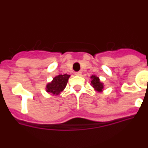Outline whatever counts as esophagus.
I'll return each instance as SVG.
<instances>
[{
  "mask_svg": "<svg viewBox=\"0 0 148 148\" xmlns=\"http://www.w3.org/2000/svg\"><path fill=\"white\" fill-rule=\"evenodd\" d=\"M82 72L81 71H78V72H76V73H75V75H82Z\"/></svg>",
  "mask_w": 148,
  "mask_h": 148,
  "instance_id": "esophagus-1",
  "label": "esophagus"
}]
</instances>
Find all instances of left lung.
<instances>
[{"instance_id":"left-lung-1","label":"left lung","mask_w":148,"mask_h":148,"mask_svg":"<svg viewBox=\"0 0 148 148\" xmlns=\"http://www.w3.org/2000/svg\"><path fill=\"white\" fill-rule=\"evenodd\" d=\"M92 80H91V84L92 85V87H94V89L98 91H101L103 89V84L102 83H101L100 81H99V78L98 77L95 76V75H92L91 77Z\"/></svg>"}]
</instances>
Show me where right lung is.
I'll return each instance as SVG.
<instances>
[{
	"label": "right lung",
	"mask_w": 148,
	"mask_h": 148,
	"mask_svg": "<svg viewBox=\"0 0 148 148\" xmlns=\"http://www.w3.org/2000/svg\"><path fill=\"white\" fill-rule=\"evenodd\" d=\"M70 75L67 74L58 75L53 78V82L47 86V91L53 95H58L66 87Z\"/></svg>",
	"instance_id": "1"
}]
</instances>
